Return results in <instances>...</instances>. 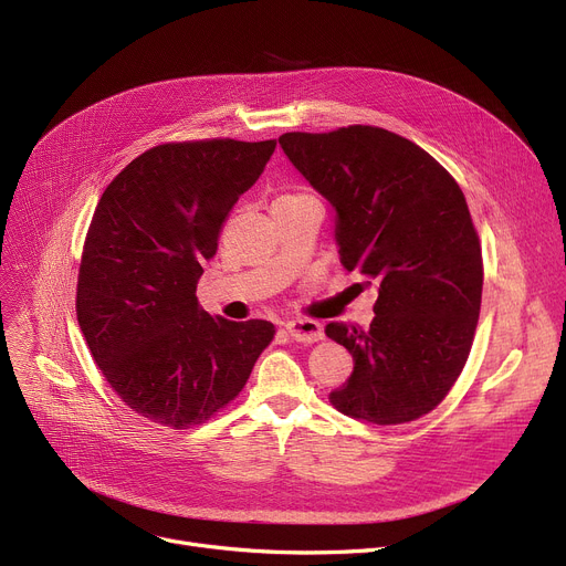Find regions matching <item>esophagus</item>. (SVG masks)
Segmentation results:
<instances>
[{
  "instance_id": "34e87169",
  "label": "esophagus",
  "mask_w": 566,
  "mask_h": 566,
  "mask_svg": "<svg viewBox=\"0 0 566 566\" xmlns=\"http://www.w3.org/2000/svg\"><path fill=\"white\" fill-rule=\"evenodd\" d=\"M284 328L291 335V339L303 342V344H312L323 337V325L314 318H293V321H286Z\"/></svg>"
}]
</instances>
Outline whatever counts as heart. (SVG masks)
Listing matches in <instances>:
<instances>
[{"label":"heart","mask_w":566,"mask_h":566,"mask_svg":"<svg viewBox=\"0 0 566 566\" xmlns=\"http://www.w3.org/2000/svg\"><path fill=\"white\" fill-rule=\"evenodd\" d=\"M303 197H310V195H284L280 199H303Z\"/></svg>","instance_id":"b5f03b06"}]
</instances>
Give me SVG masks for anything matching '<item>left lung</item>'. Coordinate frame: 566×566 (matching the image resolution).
I'll return each mask as SVG.
<instances>
[{
  "label": "left lung",
  "instance_id": "1",
  "mask_svg": "<svg viewBox=\"0 0 566 566\" xmlns=\"http://www.w3.org/2000/svg\"><path fill=\"white\" fill-rule=\"evenodd\" d=\"M280 146L331 201L346 271L378 291L367 331L325 325L353 355L333 406L380 427L422 418L457 382L482 305V248L459 184L424 148L374 126L286 133Z\"/></svg>",
  "mask_w": 566,
  "mask_h": 566
}]
</instances>
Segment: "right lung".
<instances>
[{"label":"right lung","instance_id":"1","mask_svg":"<svg viewBox=\"0 0 566 566\" xmlns=\"http://www.w3.org/2000/svg\"><path fill=\"white\" fill-rule=\"evenodd\" d=\"M277 142L160 144L105 188L86 231L77 323L112 390L142 418L190 429L224 408L273 342L197 303L220 229Z\"/></svg>","mask_w":566,"mask_h":566}]
</instances>
